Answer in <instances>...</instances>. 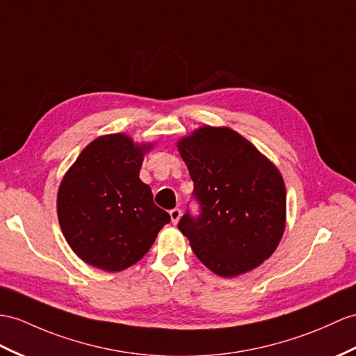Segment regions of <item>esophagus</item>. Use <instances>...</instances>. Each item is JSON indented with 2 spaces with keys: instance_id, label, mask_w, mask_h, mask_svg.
Returning <instances> with one entry per match:
<instances>
[{
  "instance_id": "obj_1",
  "label": "esophagus",
  "mask_w": 356,
  "mask_h": 356,
  "mask_svg": "<svg viewBox=\"0 0 356 356\" xmlns=\"http://www.w3.org/2000/svg\"><path fill=\"white\" fill-rule=\"evenodd\" d=\"M170 220H172V223L173 225H177L178 223V220L181 219V210L179 208H173V210H170Z\"/></svg>"
}]
</instances>
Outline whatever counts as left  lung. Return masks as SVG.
<instances>
[{
    "label": "left lung",
    "mask_w": 356,
    "mask_h": 356,
    "mask_svg": "<svg viewBox=\"0 0 356 356\" xmlns=\"http://www.w3.org/2000/svg\"><path fill=\"white\" fill-rule=\"evenodd\" d=\"M201 214L178 228L211 272L232 278L258 267L285 229V184L278 168L227 127H201L178 140Z\"/></svg>",
    "instance_id": "left-lung-1"
}]
</instances>
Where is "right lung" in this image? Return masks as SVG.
Masks as SVG:
<instances>
[{"instance_id": "obj_1", "label": "right lung", "mask_w": 356, "mask_h": 356, "mask_svg": "<svg viewBox=\"0 0 356 356\" xmlns=\"http://www.w3.org/2000/svg\"><path fill=\"white\" fill-rule=\"evenodd\" d=\"M151 148L127 134L101 136L66 172L57 195L58 223L84 263L106 272L124 270L143 258L170 222L138 178Z\"/></svg>"}]
</instances>
